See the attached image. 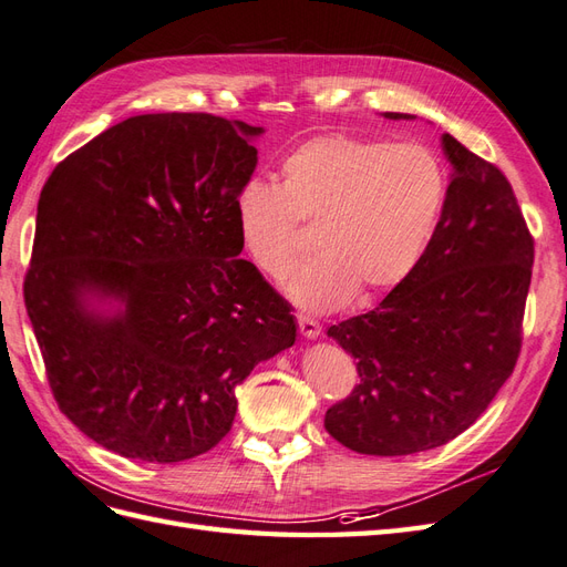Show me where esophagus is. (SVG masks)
I'll list each match as a JSON object with an SVG mask.
<instances>
[{
  "mask_svg": "<svg viewBox=\"0 0 567 567\" xmlns=\"http://www.w3.org/2000/svg\"><path fill=\"white\" fill-rule=\"evenodd\" d=\"M297 322H299V332H301L303 337L316 339V337L320 334V322H318V320H313V318H309V316H297Z\"/></svg>",
  "mask_w": 567,
  "mask_h": 567,
  "instance_id": "1",
  "label": "esophagus"
}]
</instances>
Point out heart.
<instances>
[{
	"mask_svg": "<svg viewBox=\"0 0 567 567\" xmlns=\"http://www.w3.org/2000/svg\"><path fill=\"white\" fill-rule=\"evenodd\" d=\"M449 181L423 144L320 135L282 161V183L251 177L235 197L239 239L282 282L313 228L318 249L289 282L306 309L373 299L409 278L442 218Z\"/></svg>",
	"mask_w": 567,
	"mask_h": 567,
	"instance_id": "1",
	"label": "heart"
}]
</instances>
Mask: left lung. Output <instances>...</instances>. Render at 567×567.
Returning <instances> with one entry per match:
<instances>
[{"instance_id":"obj_1","label":"left lung","mask_w":567,"mask_h":567,"mask_svg":"<svg viewBox=\"0 0 567 567\" xmlns=\"http://www.w3.org/2000/svg\"><path fill=\"white\" fill-rule=\"evenodd\" d=\"M442 144L454 177L423 258L373 311L328 330L355 359L359 384L328 409L326 430L359 454L451 442L520 355L535 239L506 175L449 133Z\"/></svg>"}]
</instances>
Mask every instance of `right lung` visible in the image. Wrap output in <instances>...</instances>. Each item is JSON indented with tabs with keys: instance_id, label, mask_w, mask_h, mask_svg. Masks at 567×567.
<instances>
[{
	"instance_id": "right-lung-1",
	"label": "right lung",
	"mask_w": 567,
	"mask_h": 567,
	"mask_svg": "<svg viewBox=\"0 0 567 567\" xmlns=\"http://www.w3.org/2000/svg\"><path fill=\"white\" fill-rule=\"evenodd\" d=\"M261 133L212 113H147L47 177L25 309L61 413L113 454H206L233 427L235 386L295 344L292 306L239 258L235 197ZM94 298L120 311L96 312Z\"/></svg>"
}]
</instances>
